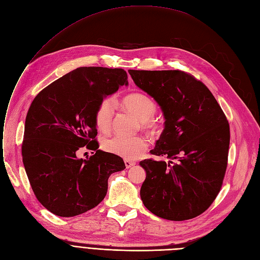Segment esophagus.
Returning <instances> with one entry per match:
<instances>
[{
    "instance_id": "1",
    "label": "esophagus",
    "mask_w": 260,
    "mask_h": 260,
    "mask_svg": "<svg viewBox=\"0 0 260 260\" xmlns=\"http://www.w3.org/2000/svg\"><path fill=\"white\" fill-rule=\"evenodd\" d=\"M134 165H135V162H133V161H130V160H125V166H126V168H127V169H129V168L133 167Z\"/></svg>"
}]
</instances>
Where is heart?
<instances>
[{
	"instance_id": "obj_1",
	"label": "heart",
	"mask_w": 260,
	"mask_h": 260,
	"mask_svg": "<svg viewBox=\"0 0 260 260\" xmlns=\"http://www.w3.org/2000/svg\"><path fill=\"white\" fill-rule=\"evenodd\" d=\"M122 104L137 118L141 119L142 127L150 132H156L159 123L155 117L157 104L154 100L143 92H132L127 94ZM114 115V101L110 96L103 98L95 107L94 123L96 128L102 132H108L111 129ZM149 147L147 139L143 136L122 137L113 136L107 138L103 143V148L107 152L123 157L126 160H134L141 157Z\"/></svg>"
}]
</instances>
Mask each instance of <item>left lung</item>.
I'll return each mask as SVG.
<instances>
[{
    "mask_svg": "<svg viewBox=\"0 0 260 260\" xmlns=\"http://www.w3.org/2000/svg\"><path fill=\"white\" fill-rule=\"evenodd\" d=\"M135 84L161 106L166 127L150 151L167 161L145 159L144 205L170 221L193 218L213 203L228 165L230 128L207 86L180 70H129Z\"/></svg>",
    "mask_w": 260,
    "mask_h": 260,
    "instance_id": "obj_1",
    "label": "left lung"
}]
</instances>
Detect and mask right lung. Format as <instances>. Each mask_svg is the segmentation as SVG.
I'll use <instances>...</instances> for the list:
<instances>
[{"label":"right lung","mask_w":260,"mask_h":260,"mask_svg":"<svg viewBox=\"0 0 260 260\" xmlns=\"http://www.w3.org/2000/svg\"><path fill=\"white\" fill-rule=\"evenodd\" d=\"M127 79L123 69L78 68L34 98L22 156L36 199L52 213L70 217L92 209L105 198L109 176L126 169L121 157L99 150L94 110ZM83 147L93 155L80 159Z\"/></svg>","instance_id":"obj_1"}]
</instances>
